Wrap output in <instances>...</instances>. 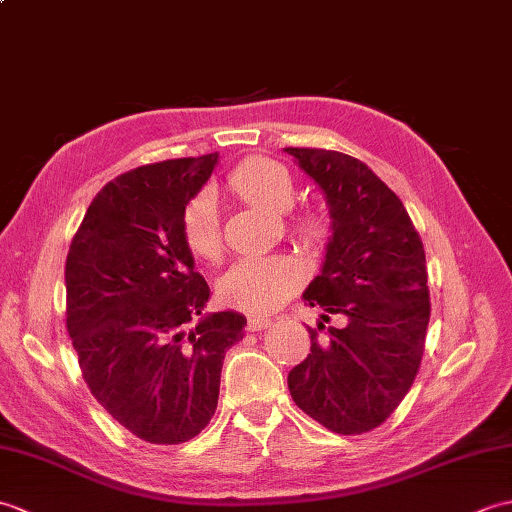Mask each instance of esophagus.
<instances>
[{"label":"esophagus","mask_w":512,"mask_h":512,"mask_svg":"<svg viewBox=\"0 0 512 512\" xmlns=\"http://www.w3.org/2000/svg\"><path fill=\"white\" fill-rule=\"evenodd\" d=\"M270 325H273V321H270L268 317H257V314H250L248 321H246V328L250 332H262V330H268Z\"/></svg>","instance_id":"34e87169"}]
</instances>
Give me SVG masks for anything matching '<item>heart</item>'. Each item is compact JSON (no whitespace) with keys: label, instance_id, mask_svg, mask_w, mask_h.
Segmentation results:
<instances>
[{"label":"heart","instance_id":"heart-1","mask_svg":"<svg viewBox=\"0 0 512 512\" xmlns=\"http://www.w3.org/2000/svg\"><path fill=\"white\" fill-rule=\"evenodd\" d=\"M228 189L244 202L270 213H284L295 200L297 184L286 165L268 156H250L235 165L226 178ZM288 231L299 244L323 248L332 235L328 213L314 204H299L288 211ZM180 235L193 257L220 262L224 255L222 217L215 195L200 191L187 202L180 217ZM306 270L288 255L239 259L217 281V297L228 308L244 312L277 310L301 288Z\"/></svg>","mask_w":512,"mask_h":512}]
</instances>
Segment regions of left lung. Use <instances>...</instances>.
Instances as JSON below:
<instances>
[{"label": "left lung", "instance_id": "1", "mask_svg": "<svg viewBox=\"0 0 512 512\" xmlns=\"http://www.w3.org/2000/svg\"><path fill=\"white\" fill-rule=\"evenodd\" d=\"M323 189L332 239L321 275L303 292L321 319L310 354L290 369L295 405L341 436L380 427L407 396L424 354L431 301L422 239L398 195L341 151L286 147Z\"/></svg>", "mask_w": 512, "mask_h": 512}]
</instances>
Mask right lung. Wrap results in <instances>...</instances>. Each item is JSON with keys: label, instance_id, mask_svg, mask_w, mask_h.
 Listing matches in <instances>:
<instances>
[{"label": "right lung", "instance_id": "obj_1", "mask_svg": "<svg viewBox=\"0 0 512 512\" xmlns=\"http://www.w3.org/2000/svg\"><path fill=\"white\" fill-rule=\"evenodd\" d=\"M217 154L143 165L107 182L65 259V325L85 385L149 444H182L211 422L237 312L202 317L211 290L182 242L184 206Z\"/></svg>", "mask_w": 512, "mask_h": 512}]
</instances>
